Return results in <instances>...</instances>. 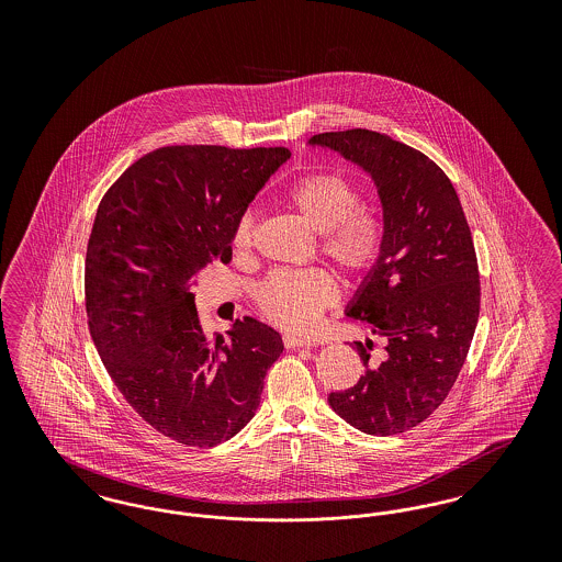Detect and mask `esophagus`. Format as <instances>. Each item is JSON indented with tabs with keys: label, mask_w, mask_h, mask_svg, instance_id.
<instances>
[{
	"label": "esophagus",
	"mask_w": 562,
	"mask_h": 562,
	"mask_svg": "<svg viewBox=\"0 0 562 562\" xmlns=\"http://www.w3.org/2000/svg\"><path fill=\"white\" fill-rule=\"evenodd\" d=\"M282 341H284L286 348H314V341L301 339V337H294V335H284Z\"/></svg>",
	"instance_id": "1"
}]
</instances>
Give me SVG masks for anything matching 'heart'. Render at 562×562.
Wrapping results in <instances>:
<instances>
[{"mask_svg":"<svg viewBox=\"0 0 562 562\" xmlns=\"http://www.w3.org/2000/svg\"><path fill=\"white\" fill-rule=\"evenodd\" d=\"M286 202L321 236V252L351 280L369 276L385 248V225L379 214L362 206V191L341 172L318 170L296 179L284 191ZM257 241L255 211L238 216L232 246L248 259ZM259 314L280 330L305 335L337 301V282L324 268L278 269L255 289Z\"/></svg>","mask_w":562,"mask_h":562,"instance_id":"obj_1","label":"heart"}]
</instances>
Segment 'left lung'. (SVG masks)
Here are the masks:
<instances>
[{
	"label": "left lung",
	"mask_w": 562,
	"mask_h": 562,
	"mask_svg": "<svg viewBox=\"0 0 562 562\" xmlns=\"http://www.w3.org/2000/svg\"><path fill=\"white\" fill-rule=\"evenodd\" d=\"M360 164L379 189L385 248L348 316L385 339L356 349L364 374L330 408L371 436L419 426L449 396L481 314V273L472 232L451 179L426 154L369 128L310 138Z\"/></svg>",
	"instance_id": "8db88e82"
}]
</instances>
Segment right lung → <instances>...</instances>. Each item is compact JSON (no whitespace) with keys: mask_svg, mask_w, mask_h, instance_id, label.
<instances>
[{"mask_svg":"<svg viewBox=\"0 0 562 562\" xmlns=\"http://www.w3.org/2000/svg\"><path fill=\"white\" fill-rule=\"evenodd\" d=\"M286 147L166 145L108 189L86 250L88 330L122 396L154 429L209 449L236 436L282 353L271 326L244 316L204 333L195 276L232 261V232Z\"/></svg>","mask_w":562,"mask_h":562,"instance_id":"right-lung-1","label":"right lung"}]
</instances>
